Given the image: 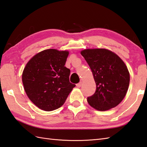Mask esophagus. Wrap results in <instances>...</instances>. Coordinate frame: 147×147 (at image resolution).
Wrapping results in <instances>:
<instances>
[{
    "instance_id": "esophagus-1",
    "label": "esophagus",
    "mask_w": 147,
    "mask_h": 147,
    "mask_svg": "<svg viewBox=\"0 0 147 147\" xmlns=\"http://www.w3.org/2000/svg\"><path fill=\"white\" fill-rule=\"evenodd\" d=\"M82 84H83V83H82L81 81V82H80L79 83H78V84H77V87H78V88H80V87L82 86Z\"/></svg>"
}]
</instances>
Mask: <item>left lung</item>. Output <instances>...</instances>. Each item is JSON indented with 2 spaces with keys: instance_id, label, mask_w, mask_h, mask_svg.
Listing matches in <instances>:
<instances>
[{
  "instance_id": "1",
  "label": "left lung",
  "mask_w": 147,
  "mask_h": 147,
  "mask_svg": "<svg viewBox=\"0 0 147 147\" xmlns=\"http://www.w3.org/2000/svg\"><path fill=\"white\" fill-rule=\"evenodd\" d=\"M81 54L90 67L96 85L95 93L88 97V103L99 111L117 107L123 100L129 83V74L123 61L105 49H85Z\"/></svg>"
}]
</instances>
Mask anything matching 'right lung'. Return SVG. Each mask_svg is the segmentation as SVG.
Wrapping results in <instances>:
<instances>
[{
    "mask_svg": "<svg viewBox=\"0 0 147 147\" xmlns=\"http://www.w3.org/2000/svg\"><path fill=\"white\" fill-rule=\"evenodd\" d=\"M68 51L50 49L37 54L24 69L22 83L30 100L42 110L60 108L76 86L69 82L70 69L64 66Z\"/></svg>",
    "mask_w": 147,
    "mask_h": 147,
    "instance_id": "1",
    "label": "right lung"
}]
</instances>
